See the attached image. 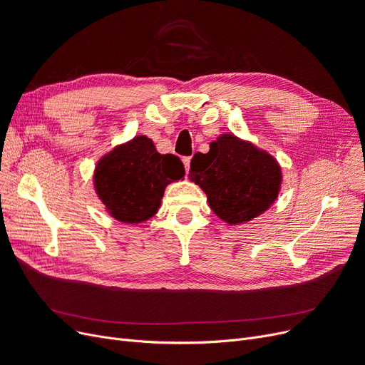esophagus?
Here are the masks:
<instances>
[{
    "label": "esophagus",
    "mask_w": 365,
    "mask_h": 365,
    "mask_svg": "<svg viewBox=\"0 0 365 365\" xmlns=\"http://www.w3.org/2000/svg\"><path fill=\"white\" fill-rule=\"evenodd\" d=\"M183 165H185V170H186V173L189 171V167H190V157H185L183 158Z\"/></svg>",
    "instance_id": "obj_1"
}]
</instances>
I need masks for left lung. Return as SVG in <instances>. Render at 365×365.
Masks as SVG:
<instances>
[{
  "instance_id": "obj_1",
  "label": "left lung",
  "mask_w": 365,
  "mask_h": 365,
  "mask_svg": "<svg viewBox=\"0 0 365 365\" xmlns=\"http://www.w3.org/2000/svg\"><path fill=\"white\" fill-rule=\"evenodd\" d=\"M189 179L207 195L210 208L229 225L259 217L278 198L282 173L277 160L250 142L226 133L197 152Z\"/></svg>"
}]
</instances>
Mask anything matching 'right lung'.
<instances>
[{
	"instance_id": "1",
	"label": "right lung",
	"mask_w": 365,
	"mask_h": 365,
	"mask_svg": "<svg viewBox=\"0 0 365 365\" xmlns=\"http://www.w3.org/2000/svg\"><path fill=\"white\" fill-rule=\"evenodd\" d=\"M183 176L179 157L163 155L149 138L136 136L99 160L94 187L113 219L136 225L158 212L167 185Z\"/></svg>"
}]
</instances>
